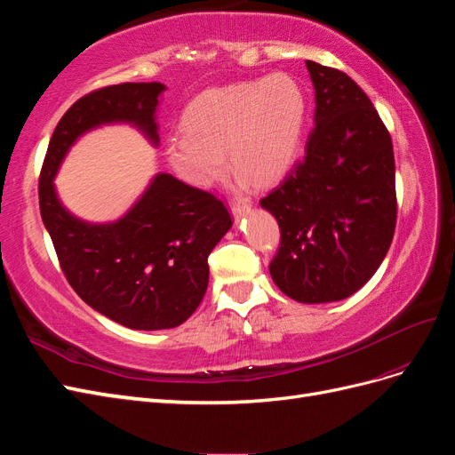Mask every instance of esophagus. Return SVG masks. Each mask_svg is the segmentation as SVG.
<instances>
[{
	"label": "esophagus",
	"mask_w": 455,
	"mask_h": 455,
	"mask_svg": "<svg viewBox=\"0 0 455 455\" xmlns=\"http://www.w3.org/2000/svg\"><path fill=\"white\" fill-rule=\"evenodd\" d=\"M251 211V203L249 201H233L231 203V214L235 220L243 218L246 212Z\"/></svg>",
	"instance_id": "esophagus-1"
}]
</instances>
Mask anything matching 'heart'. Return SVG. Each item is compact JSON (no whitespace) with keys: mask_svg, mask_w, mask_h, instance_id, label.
I'll return each mask as SVG.
<instances>
[{"mask_svg":"<svg viewBox=\"0 0 455 455\" xmlns=\"http://www.w3.org/2000/svg\"><path fill=\"white\" fill-rule=\"evenodd\" d=\"M307 119V99L288 74L243 81L201 92L184 112V132L167 140V159L191 186L211 188L237 167L239 184L279 180L298 156Z\"/></svg>","mask_w":455,"mask_h":455,"instance_id":"b5f03b06","label":"heart"}]
</instances>
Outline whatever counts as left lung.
<instances>
[{
    "label": "left lung",
    "instance_id": "1",
    "mask_svg": "<svg viewBox=\"0 0 455 455\" xmlns=\"http://www.w3.org/2000/svg\"><path fill=\"white\" fill-rule=\"evenodd\" d=\"M306 66L315 87L306 156L259 204L281 229L275 284L299 304H328L363 288L389 251L395 156L366 92L334 68Z\"/></svg>",
    "mask_w": 455,
    "mask_h": 455
}]
</instances>
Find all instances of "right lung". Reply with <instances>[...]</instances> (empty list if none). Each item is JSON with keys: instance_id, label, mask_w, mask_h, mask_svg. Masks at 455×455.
<instances>
[{"instance_id": "obj_1", "label": "right lung", "mask_w": 455, "mask_h": 455, "mask_svg": "<svg viewBox=\"0 0 455 455\" xmlns=\"http://www.w3.org/2000/svg\"><path fill=\"white\" fill-rule=\"evenodd\" d=\"M167 89L121 84L79 99L59 121L39 176V211L60 267L94 311L132 330L180 326L209 286V254L231 228L224 203L159 172L116 222L91 224L60 203L54 189L60 163L79 136L129 123L157 146L156 112Z\"/></svg>"}]
</instances>
